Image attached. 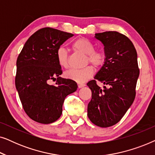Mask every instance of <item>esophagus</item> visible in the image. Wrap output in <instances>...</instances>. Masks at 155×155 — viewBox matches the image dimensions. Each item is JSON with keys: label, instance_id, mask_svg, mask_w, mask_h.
I'll return each mask as SVG.
<instances>
[{"label": "esophagus", "instance_id": "1", "mask_svg": "<svg viewBox=\"0 0 155 155\" xmlns=\"http://www.w3.org/2000/svg\"><path fill=\"white\" fill-rule=\"evenodd\" d=\"M78 86L79 88H82V87H83L85 86V84L83 83H78Z\"/></svg>", "mask_w": 155, "mask_h": 155}]
</instances>
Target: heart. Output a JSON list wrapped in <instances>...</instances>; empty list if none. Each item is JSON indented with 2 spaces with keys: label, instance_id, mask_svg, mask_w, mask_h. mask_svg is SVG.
Segmentation results:
<instances>
[{
  "label": "heart",
  "instance_id": "b5f03b06",
  "mask_svg": "<svg viewBox=\"0 0 155 155\" xmlns=\"http://www.w3.org/2000/svg\"><path fill=\"white\" fill-rule=\"evenodd\" d=\"M73 48L75 51L85 55V63H90L94 68H99L104 64L106 61V54L103 51H95L94 46L92 42L86 39H78L74 42ZM56 57L58 63L61 67L68 68L69 67V59L68 51L64 48H59L57 50ZM94 69L92 66H87L82 69H71L66 71L65 77L79 83L84 82L92 77Z\"/></svg>",
  "mask_w": 155,
  "mask_h": 155
}]
</instances>
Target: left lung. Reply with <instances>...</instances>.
<instances>
[{
	"mask_svg": "<svg viewBox=\"0 0 155 155\" xmlns=\"http://www.w3.org/2000/svg\"><path fill=\"white\" fill-rule=\"evenodd\" d=\"M94 37L103 44L107 58L94 80L87 84L92 91L87 116L94 125L107 128L120 121L132 105L140 70L136 50L126 36L109 31L95 34ZM97 81L108 87L102 90Z\"/></svg>",
	"mask_w": 155,
	"mask_h": 155,
	"instance_id": "8db88e82",
	"label": "left lung"
}]
</instances>
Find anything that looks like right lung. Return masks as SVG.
<instances>
[{"mask_svg":"<svg viewBox=\"0 0 155 155\" xmlns=\"http://www.w3.org/2000/svg\"><path fill=\"white\" fill-rule=\"evenodd\" d=\"M71 33L45 27L27 39L17 59L15 87L25 113L43 124L55 122L62 114L68 95L77 90L73 80L60 77L56 52ZM51 79H56L49 85Z\"/></svg>","mask_w":155,"mask_h":155,"instance_id":"add662e5","label":"right lung"}]
</instances>
